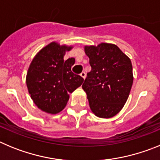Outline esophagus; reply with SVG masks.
Segmentation results:
<instances>
[{"instance_id":"1","label":"esophagus","mask_w":160,"mask_h":160,"mask_svg":"<svg viewBox=\"0 0 160 160\" xmlns=\"http://www.w3.org/2000/svg\"><path fill=\"white\" fill-rule=\"evenodd\" d=\"M80 76H81L83 79H85L86 78V77H87V74H86V73H85V72H82V73H80Z\"/></svg>"}]
</instances>
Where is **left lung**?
I'll return each instance as SVG.
<instances>
[{"label":"left lung","mask_w":160,"mask_h":160,"mask_svg":"<svg viewBox=\"0 0 160 160\" xmlns=\"http://www.w3.org/2000/svg\"><path fill=\"white\" fill-rule=\"evenodd\" d=\"M91 70L82 89L90 108L97 117L112 118L122 109L133 84L131 61L114 44L85 46Z\"/></svg>","instance_id":"1"}]
</instances>
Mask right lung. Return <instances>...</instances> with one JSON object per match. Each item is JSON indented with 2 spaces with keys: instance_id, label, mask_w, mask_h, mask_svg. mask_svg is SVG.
<instances>
[{
  "instance_id": "1",
  "label": "right lung",
  "mask_w": 160,
  "mask_h": 160,
  "mask_svg": "<svg viewBox=\"0 0 160 160\" xmlns=\"http://www.w3.org/2000/svg\"><path fill=\"white\" fill-rule=\"evenodd\" d=\"M73 46L52 42L37 53L26 74L31 98L41 111L50 114L61 112L70 98L69 93L81 87L84 79L74 74L71 67L75 59L64 60Z\"/></svg>"
}]
</instances>
